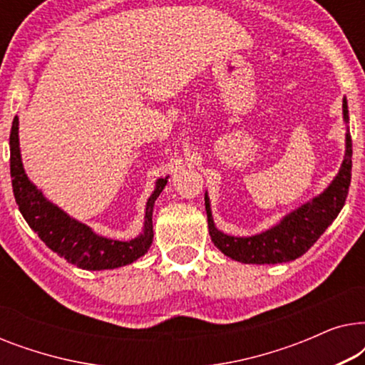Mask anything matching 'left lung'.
<instances>
[{"label":"left lung","mask_w":365,"mask_h":365,"mask_svg":"<svg viewBox=\"0 0 365 365\" xmlns=\"http://www.w3.org/2000/svg\"><path fill=\"white\" fill-rule=\"evenodd\" d=\"M344 121L349 123L347 101L342 103ZM352 171V139L351 133H346V156L337 176L329 184L322 194H319L311 201L302 204L296 211L289 212L281 219V222L267 229L261 234L251 237H234L227 236L214 226V219L209 204L207 192L204 196L207 212L209 236L214 246L222 254L234 261L244 264H279L289 262L301 257L314 242L322 236L324 231L331 226L337 214L346 204L349 186H351Z\"/></svg>","instance_id":"obj_1"}]
</instances>
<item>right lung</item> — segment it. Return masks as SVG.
<instances>
[{
    "mask_svg": "<svg viewBox=\"0 0 365 365\" xmlns=\"http://www.w3.org/2000/svg\"><path fill=\"white\" fill-rule=\"evenodd\" d=\"M18 126V116H14L11 134H9V169H11L13 194L19 212L39 239L59 257L86 271L116 269L144 256L153 244L154 202L166 186L168 176L156 181V189L146 202L144 229L138 237L131 241H114L98 236L86 224L69 217L56 204L49 202L43 192L29 181L19 153Z\"/></svg>",
    "mask_w": 365,
    "mask_h": 365,
    "instance_id": "add662e5",
    "label": "right lung"
}]
</instances>
